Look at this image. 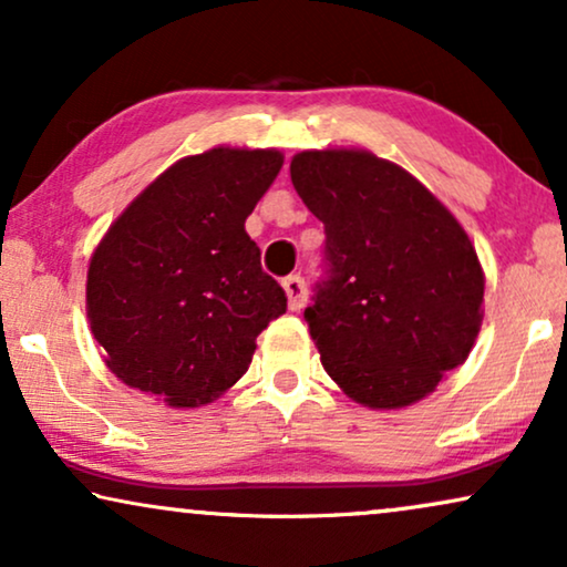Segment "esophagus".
<instances>
[{
  "mask_svg": "<svg viewBox=\"0 0 567 567\" xmlns=\"http://www.w3.org/2000/svg\"><path fill=\"white\" fill-rule=\"evenodd\" d=\"M284 291L289 297V309L291 312H299L307 305V284L301 276H286L284 278Z\"/></svg>",
  "mask_w": 567,
  "mask_h": 567,
  "instance_id": "34e87169",
  "label": "esophagus"
}]
</instances>
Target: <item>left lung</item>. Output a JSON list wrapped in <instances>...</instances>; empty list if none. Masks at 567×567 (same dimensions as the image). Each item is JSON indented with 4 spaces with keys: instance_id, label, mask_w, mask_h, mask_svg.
Instances as JSON below:
<instances>
[{
    "instance_id": "obj_1",
    "label": "left lung",
    "mask_w": 567,
    "mask_h": 567,
    "mask_svg": "<svg viewBox=\"0 0 567 567\" xmlns=\"http://www.w3.org/2000/svg\"><path fill=\"white\" fill-rule=\"evenodd\" d=\"M291 183L324 224L322 278L305 309L322 367L367 408L436 390L475 346L485 278L460 221L392 162L301 152Z\"/></svg>"
}]
</instances>
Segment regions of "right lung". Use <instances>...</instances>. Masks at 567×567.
<instances>
[{"mask_svg":"<svg viewBox=\"0 0 567 567\" xmlns=\"http://www.w3.org/2000/svg\"><path fill=\"white\" fill-rule=\"evenodd\" d=\"M274 150L175 162L107 229L87 274V317L121 382L175 408L227 392L255 338L286 312L245 219L276 181Z\"/></svg>","mask_w":567,"mask_h":567,"instance_id":"obj_1","label":"right lung"}]
</instances>
